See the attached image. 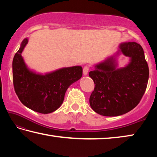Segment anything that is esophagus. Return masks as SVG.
<instances>
[{"label": "esophagus", "instance_id": "34e87169", "mask_svg": "<svg viewBox=\"0 0 157 157\" xmlns=\"http://www.w3.org/2000/svg\"><path fill=\"white\" fill-rule=\"evenodd\" d=\"M89 66H84V68H83V74H84V75H86L87 74H88V73H89Z\"/></svg>", "mask_w": 157, "mask_h": 157}]
</instances>
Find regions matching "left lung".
<instances>
[{
  "instance_id": "obj_1",
  "label": "left lung",
  "mask_w": 157,
  "mask_h": 157,
  "mask_svg": "<svg viewBox=\"0 0 157 157\" xmlns=\"http://www.w3.org/2000/svg\"><path fill=\"white\" fill-rule=\"evenodd\" d=\"M122 53L130 57L128 65L117 68L116 57ZM89 75L95 84L89 98L93 110L105 116H118L139 104L147 88L149 68L144 51L136 42H124L118 51L95 66Z\"/></svg>"
}]
</instances>
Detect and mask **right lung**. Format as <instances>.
I'll return each mask as SVG.
<instances>
[{
    "label": "right lung",
    "instance_id": "obj_1",
    "mask_svg": "<svg viewBox=\"0 0 157 157\" xmlns=\"http://www.w3.org/2000/svg\"><path fill=\"white\" fill-rule=\"evenodd\" d=\"M28 42V38L23 39L13 59L15 92L28 108L41 113H52L62 105L68 87L82 78V68H62L44 75L34 72L28 67L21 55Z\"/></svg>",
    "mask_w": 157,
    "mask_h": 157
}]
</instances>
